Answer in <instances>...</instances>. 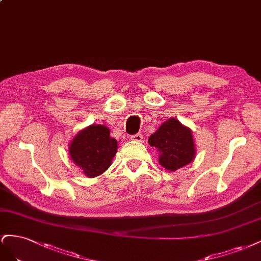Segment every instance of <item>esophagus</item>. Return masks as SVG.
I'll return each mask as SVG.
<instances>
[{
    "label": "esophagus",
    "instance_id": "1",
    "mask_svg": "<svg viewBox=\"0 0 261 261\" xmlns=\"http://www.w3.org/2000/svg\"><path fill=\"white\" fill-rule=\"evenodd\" d=\"M132 141H137V142H143V136L140 135V133H137V135H133L130 137Z\"/></svg>",
    "mask_w": 261,
    "mask_h": 261
}]
</instances>
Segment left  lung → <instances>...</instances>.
I'll list each match as a JSON object with an SVG mask.
<instances>
[{
    "instance_id": "8db88e82",
    "label": "left lung",
    "mask_w": 261,
    "mask_h": 261,
    "mask_svg": "<svg viewBox=\"0 0 261 261\" xmlns=\"http://www.w3.org/2000/svg\"><path fill=\"white\" fill-rule=\"evenodd\" d=\"M148 144L159 152L161 165L170 172L195 160L196 147L192 132L175 118H169L148 138Z\"/></svg>"
}]
</instances>
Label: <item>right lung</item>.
I'll return each instance as SVG.
<instances>
[{"label": "right lung", "instance_id": "obj_1", "mask_svg": "<svg viewBox=\"0 0 261 261\" xmlns=\"http://www.w3.org/2000/svg\"><path fill=\"white\" fill-rule=\"evenodd\" d=\"M117 148V140L110 137L107 126L92 124L74 137L69 146V153L74 164L87 177L94 178L108 169Z\"/></svg>", "mask_w": 261, "mask_h": 261}]
</instances>
